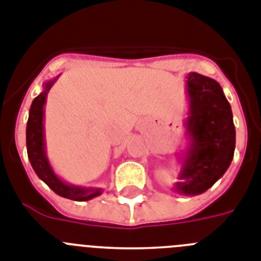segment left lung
<instances>
[{"instance_id": "1", "label": "left lung", "mask_w": 261, "mask_h": 261, "mask_svg": "<svg viewBox=\"0 0 261 261\" xmlns=\"http://www.w3.org/2000/svg\"><path fill=\"white\" fill-rule=\"evenodd\" d=\"M186 87V133L190 142L175 190L197 195L208 190L230 166L235 150V125L231 106L218 82L191 72Z\"/></svg>"}]
</instances>
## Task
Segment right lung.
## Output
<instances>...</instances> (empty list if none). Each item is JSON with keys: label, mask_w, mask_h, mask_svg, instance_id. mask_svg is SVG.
<instances>
[{"label": "right lung", "mask_w": 261, "mask_h": 261, "mask_svg": "<svg viewBox=\"0 0 261 261\" xmlns=\"http://www.w3.org/2000/svg\"><path fill=\"white\" fill-rule=\"evenodd\" d=\"M58 77L44 83V90L42 91L31 103L30 112H29L28 126H26V146H28V155L30 164L44 184L51 190L61 197L68 198L73 200H90L92 198L101 194V189L95 188H80L63 182L61 178L54 173L53 168L48 164L46 150H44V129H43V115L44 103L48 91L53 84L57 82Z\"/></svg>", "instance_id": "add662e5"}]
</instances>
